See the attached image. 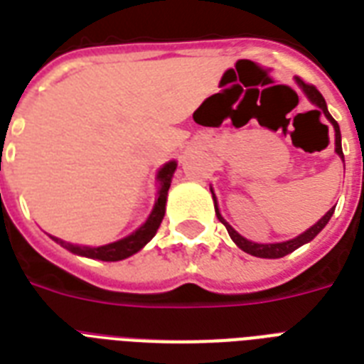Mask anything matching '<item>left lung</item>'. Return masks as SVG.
<instances>
[{"instance_id": "1", "label": "left lung", "mask_w": 364, "mask_h": 364, "mask_svg": "<svg viewBox=\"0 0 364 364\" xmlns=\"http://www.w3.org/2000/svg\"><path fill=\"white\" fill-rule=\"evenodd\" d=\"M300 82V87L304 88V92L306 96L314 102V104L319 107V109L325 113V117H327L328 121H331V124L334 126V136H336V153H338V156L342 160H344V153H342V139H340V126L338 122L334 121L333 117H331V113H328L327 109V104H325V98L321 96V92L317 90L314 85H308V82H304L302 79H299ZM213 202H215V196H213ZM215 213H217V219L227 227L228 234H230V238H232V242L238 245L242 251H245V253L249 255H253V257H260V259H279V257H285V255L289 253H293L294 249H299L300 245H304V243H308L310 240H314L317 236V234L321 232L323 228H325V225H327L328 221H331V217H333L334 213V208L333 210H328L327 213H325V217H321L319 221L314 225L311 228H308L304 234H300V236H296V238L293 240H289V242H282V243H253V242H249V240L242 238L236 230H234L230 225H228L225 219L221 217V213H219V210H217V205H215Z\"/></svg>"}]
</instances>
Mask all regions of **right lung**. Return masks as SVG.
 <instances>
[{"label": "right lung", "instance_id": "obj_1", "mask_svg": "<svg viewBox=\"0 0 364 364\" xmlns=\"http://www.w3.org/2000/svg\"><path fill=\"white\" fill-rule=\"evenodd\" d=\"M176 162H168L164 168H160L159 171V181H160V191H159V200L154 202V208L151 211V215L145 221V225L137 228L136 232L126 236V238L119 240L115 243H107L102 247H81V245H73V243L62 242V240L54 238V242H58L62 247H65L71 253L82 255L88 259H98V260H122L130 255L137 253L139 249L147 242H151L156 230H159L160 223L164 219L166 211V196H168V188H170L171 176L176 171Z\"/></svg>", "mask_w": 364, "mask_h": 364}]
</instances>
